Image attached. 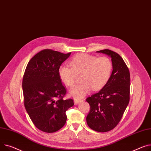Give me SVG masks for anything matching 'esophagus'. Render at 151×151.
<instances>
[{
  "label": "esophagus",
  "instance_id": "1",
  "mask_svg": "<svg viewBox=\"0 0 151 151\" xmlns=\"http://www.w3.org/2000/svg\"><path fill=\"white\" fill-rule=\"evenodd\" d=\"M83 101L82 99H78V98H74V102L75 104H78L79 102H81Z\"/></svg>",
  "mask_w": 151,
  "mask_h": 151
}]
</instances>
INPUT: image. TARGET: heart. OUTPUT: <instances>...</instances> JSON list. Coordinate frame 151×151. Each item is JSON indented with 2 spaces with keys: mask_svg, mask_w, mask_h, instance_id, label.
<instances>
[{
  "mask_svg": "<svg viewBox=\"0 0 151 151\" xmlns=\"http://www.w3.org/2000/svg\"><path fill=\"white\" fill-rule=\"evenodd\" d=\"M70 67L61 65L58 75L61 81L68 87H73L77 76L81 75L83 82L70 90V94L76 98H81L92 88L93 91L102 89L108 83L112 72V63L108 57L79 54L70 61Z\"/></svg>",
  "mask_w": 151,
  "mask_h": 151,
  "instance_id": "heart-1",
  "label": "heart"
}]
</instances>
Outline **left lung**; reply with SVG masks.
I'll use <instances>...</instances> for the list:
<instances>
[{
    "label": "left lung",
    "instance_id": "1",
    "mask_svg": "<svg viewBox=\"0 0 151 151\" xmlns=\"http://www.w3.org/2000/svg\"><path fill=\"white\" fill-rule=\"evenodd\" d=\"M112 58L113 71L107 84L86 99L90 105L86 121L90 128L100 132L110 131L121 120L130 99V72L123 58L109 49L96 52Z\"/></svg>",
    "mask_w": 151,
    "mask_h": 151
}]
</instances>
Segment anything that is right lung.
Instances as JSON below:
<instances>
[{
	"instance_id": "right-lung-1",
	"label": "right lung",
	"mask_w": 151,
	"mask_h": 151,
	"mask_svg": "<svg viewBox=\"0 0 151 151\" xmlns=\"http://www.w3.org/2000/svg\"><path fill=\"white\" fill-rule=\"evenodd\" d=\"M71 52L64 54L44 49L28 62L22 80L24 106L35 126L53 133L66 123V111L74 105L72 99H64L67 90L58 69Z\"/></svg>"
}]
</instances>
